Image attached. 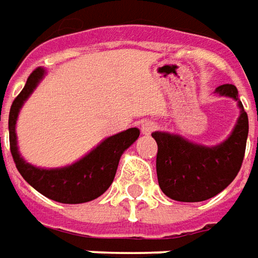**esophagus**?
<instances>
[{"label": "esophagus", "mask_w": 258, "mask_h": 258, "mask_svg": "<svg viewBox=\"0 0 258 258\" xmlns=\"http://www.w3.org/2000/svg\"><path fill=\"white\" fill-rule=\"evenodd\" d=\"M158 124L155 123L154 120H145L142 123V134L144 135H149L152 134L154 131H156Z\"/></svg>", "instance_id": "34e87169"}]
</instances>
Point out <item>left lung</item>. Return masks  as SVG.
<instances>
[{
    "instance_id": "obj_1",
    "label": "left lung",
    "mask_w": 258,
    "mask_h": 258,
    "mask_svg": "<svg viewBox=\"0 0 258 258\" xmlns=\"http://www.w3.org/2000/svg\"><path fill=\"white\" fill-rule=\"evenodd\" d=\"M217 93L238 100L234 85L217 87ZM241 113L230 138L218 146H201L178 135L154 132L158 144L156 173L162 192L179 203H200L225 189L243 165L248 136V116L241 102Z\"/></svg>"
}]
</instances>
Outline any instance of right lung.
Instances as JSON below:
<instances>
[{
    "label": "right lung",
    "instance_id": "1",
    "mask_svg": "<svg viewBox=\"0 0 258 258\" xmlns=\"http://www.w3.org/2000/svg\"><path fill=\"white\" fill-rule=\"evenodd\" d=\"M44 70L35 69L28 76L21 93L14 99L10 109V151L21 176L44 197L63 204H82L96 200L113 182L119 159L124 151L139 138V129L131 127L124 132L104 139L96 149L79 162L60 169H41L27 164L18 154L15 122L24 100L33 93L43 79ZM1 141V139H0Z\"/></svg>",
    "mask_w": 258,
    "mask_h": 258
}]
</instances>
